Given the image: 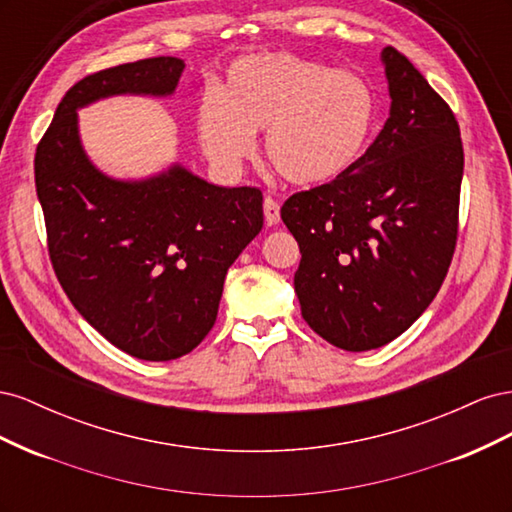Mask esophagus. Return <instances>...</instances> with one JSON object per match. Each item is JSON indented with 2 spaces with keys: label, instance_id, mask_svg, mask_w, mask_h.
Listing matches in <instances>:
<instances>
[{
  "label": "esophagus",
  "instance_id": "1",
  "mask_svg": "<svg viewBox=\"0 0 512 512\" xmlns=\"http://www.w3.org/2000/svg\"><path fill=\"white\" fill-rule=\"evenodd\" d=\"M262 209H265V222H267V226H277V224H280V205H277L275 198L267 196Z\"/></svg>",
  "mask_w": 512,
  "mask_h": 512
}]
</instances>
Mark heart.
Returning a JSON list of instances; mask_svg holds the SVG:
<instances>
[{"label":"heart","mask_w":512,"mask_h":512,"mask_svg":"<svg viewBox=\"0 0 512 512\" xmlns=\"http://www.w3.org/2000/svg\"><path fill=\"white\" fill-rule=\"evenodd\" d=\"M196 115L198 143L235 175L265 130V153L294 185H322L363 158L378 119L376 91L361 74L286 53L237 59Z\"/></svg>","instance_id":"heart-1"}]
</instances>
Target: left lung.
Masks as SVG:
<instances>
[{"mask_svg":"<svg viewBox=\"0 0 512 512\" xmlns=\"http://www.w3.org/2000/svg\"><path fill=\"white\" fill-rule=\"evenodd\" d=\"M389 119L346 175L292 194L294 292L329 344L365 352L393 342L436 297L457 241L463 147L457 119L408 57L380 53Z\"/></svg>","mask_w":512,"mask_h":512,"instance_id":"left-lung-1","label":"left lung"}]
</instances>
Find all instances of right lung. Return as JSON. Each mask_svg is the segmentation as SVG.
Instances as JSON below:
<instances>
[{
  "mask_svg": "<svg viewBox=\"0 0 512 512\" xmlns=\"http://www.w3.org/2000/svg\"><path fill=\"white\" fill-rule=\"evenodd\" d=\"M185 61L151 57L85 76L36 149V192L57 280L91 327L143 361H173L211 331L226 273L262 228V192L173 162L117 179L89 160L79 111L113 96L168 98Z\"/></svg>",
  "mask_w": 512,
  "mask_h": 512,
  "instance_id": "obj_1",
  "label": "right lung"
}]
</instances>
